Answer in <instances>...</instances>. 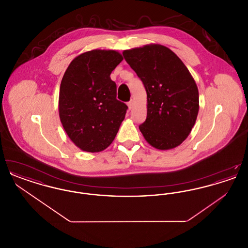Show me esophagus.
Listing matches in <instances>:
<instances>
[{"label": "esophagus", "instance_id": "34e87169", "mask_svg": "<svg viewBox=\"0 0 248 248\" xmlns=\"http://www.w3.org/2000/svg\"><path fill=\"white\" fill-rule=\"evenodd\" d=\"M127 105H128V108H129V109H131L132 108H133V105H134V101H133V99H131L130 101L127 102Z\"/></svg>", "mask_w": 248, "mask_h": 248}]
</instances>
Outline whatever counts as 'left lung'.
Listing matches in <instances>:
<instances>
[{"mask_svg":"<svg viewBox=\"0 0 248 248\" xmlns=\"http://www.w3.org/2000/svg\"><path fill=\"white\" fill-rule=\"evenodd\" d=\"M123 56L147 92L143 137L158 150L176 148L188 138L199 111L198 88L189 70L161 45L125 50Z\"/></svg>","mask_w":248,"mask_h":248,"instance_id":"1","label":"left lung"}]
</instances>
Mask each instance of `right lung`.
Here are the masks:
<instances>
[{"label": "right lung", "mask_w": 248, "mask_h": 248, "mask_svg": "<svg viewBox=\"0 0 248 248\" xmlns=\"http://www.w3.org/2000/svg\"><path fill=\"white\" fill-rule=\"evenodd\" d=\"M122 55L114 50H92L73 59L59 91V117L78 148L98 153L115 139L128 107L116 98L109 75Z\"/></svg>", "instance_id": "obj_1"}]
</instances>
